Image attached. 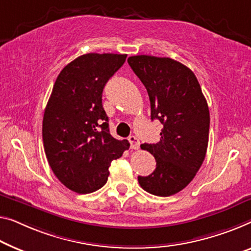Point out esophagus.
<instances>
[{"mask_svg": "<svg viewBox=\"0 0 251 251\" xmlns=\"http://www.w3.org/2000/svg\"><path fill=\"white\" fill-rule=\"evenodd\" d=\"M128 141H129V143H130V149L137 150L138 148H140V141H138V138L136 136L130 135L128 137Z\"/></svg>", "mask_w": 251, "mask_h": 251, "instance_id": "esophagus-1", "label": "esophagus"}]
</instances>
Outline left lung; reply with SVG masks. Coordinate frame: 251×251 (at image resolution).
I'll return each mask as SVG.
<instances>
[{"label": "left lung", "mask_w": 251, "mask_h": 251, "mask_svg": "<svg viewBox=\"0 0 251 251\" xmlns=\"http://www.w3.org/2000/svg\"><path fill=\"white\" fill-rule=\"evenodd\" d=\"M127 62L147 89L151 119L163 125L160 142L141 145L154 156L156 168L147 177L138 176V182L152 195H175L193 180L206 155V99L193 71L175 59L137 55Z\"/></svg>", "instance_id": "1"}]
</instances>
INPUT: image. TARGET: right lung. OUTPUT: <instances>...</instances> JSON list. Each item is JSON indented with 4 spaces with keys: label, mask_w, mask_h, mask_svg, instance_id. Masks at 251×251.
I'll use <instances>...</instances> for the list:
<instances>
[{
    "label": "right lung",
    "mask_w": 251,
    "mask_h": 251,
    "mask_svg": "<svg viewBox=\"0 0 251 251\" xmlns=\"http://www.w3.org/2000/svg\"><path fill=\"white\" fill-rule=\"evenodd\" d=\"M127 55L89 53L69 63L56 78L45 108L43 142L56 177L77 194L106 184L110 163L128 150L110 135L102 91Z\"/></svg>",
    "instance_id": "obj_1"
}]
</instances>
